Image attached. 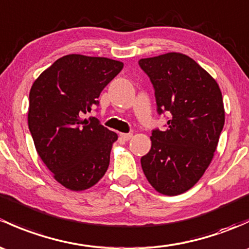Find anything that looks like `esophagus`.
I'll list each match as a JSON object with an SVG mask.
<instances>
[{
    "label": "esophagus",
    "instance_id": "34e87169",
    "mask_svg": "<svg viewBox=\"0 0 249 249\" xmlns=\"http://www.w3.org/2000/svg\"><path fill=\"white\" fill-rule=\"evenodd\" d=\"M119 137L122 138L123 141H129L130 138L132 137V133H120Z\"/></svg>",
    "mask_w": 249,
    "mask_h": 249
}]
</instances>
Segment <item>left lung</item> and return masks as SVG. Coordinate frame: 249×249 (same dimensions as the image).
Masks as SVG:
<instances>
[{
    "label": "left lung",
    "instance_id": "8db88e82",
    "mask_svg": "<svg viewBox=\"0 0 249 249\" xmlns=\"http://www.w3.org/2000/svg\"><path fill=\"white\" fill-rule=\"evenodd\" d=\"M140 67L155 88L159 113L169 116L167 129L150 136L142 169L159 193L181 195L199 181L213 159L226 116L221 89L205 69L180 52L142 58Z\"/></svg>",
    "mask_w": 249,
    "mask_h": 249
}]
</instances>
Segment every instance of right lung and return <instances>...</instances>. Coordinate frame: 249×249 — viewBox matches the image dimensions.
I'll return each instance as SVG.
<instances>
[{"label": "right lung", "mask_w": 249, "mask_h": 249, "mask_svg": "<svg viewBox=\"0 0 249 249\" xmlns=\"http://www.w3.org/2000/svg\"><path fill=\"white\" fill-rule=\"evenodd\" d=\"M123 67V62L106 57L67 54L33 82L28 127L36 150L68 190L93 187L108 168L118 135L96 118L83 116L98 106L100 93Z\"/></svg>", "instance_id": "1"}]
</instances>
